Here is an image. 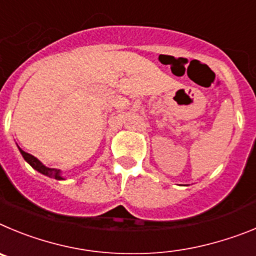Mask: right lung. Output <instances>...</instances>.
<instances>
[{"label":"right lung","instance_id":"right-lung-1","mask_svg":"<svg viewBox=\"0 0 256 256\" xmlns=\"http://www.w3.org/2000/svg\"><path fill=\"white\" fill-rule=\"evenodd\" d=\"M19 150H20V153L22 154V156H24V160H26V162L34 168V170H36L38 172H40V174H46V176H48V177H54V178H56V180H64L61 177V174H60L58 170H56V168L46 167V166L39 162V160H36L34 156L26 153V152H24L22 149H20V148H19Z\"/></svg>","mask_w":256,"mask_h":256}]
</instances>
